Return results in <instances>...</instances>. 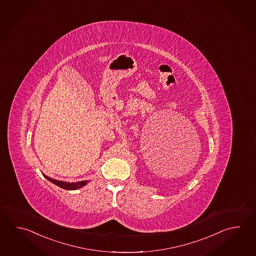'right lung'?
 <instances>
[{
	"mask_svg": "<svg viewBox=\"0 0 256 256\" xmlns=\"http://www.w3.org/2000/svg\"><path fill=\"white\" fill-rule=\"evenodd\" d=\"M42 175L49 182L56 184L58 187L64 188V190H74L82 188L84 185H86L89 182V180H81V182H66L58 180H54V178H52L48 177V176L44 175V174H42Z\"/></svg>",
	"mask_w": 256,
	"mask_h": 256,
	"instance_id": "1",
	"label": "right lung"
}]
</instances>
